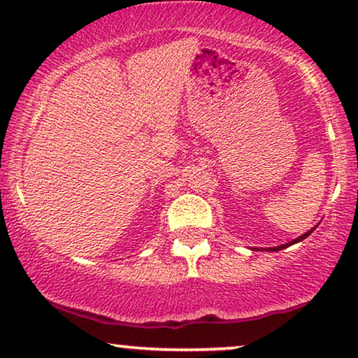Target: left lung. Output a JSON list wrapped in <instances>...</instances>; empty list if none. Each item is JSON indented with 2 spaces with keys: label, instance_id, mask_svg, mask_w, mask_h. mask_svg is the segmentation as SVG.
<instances>
[{
  "label": "left lung",
  "instance_id": "obj_1",
  "mask_svg": "<svg viewBox=\"0 0 358 358\" xmlns=\"http://www.w3.org/2000/svg\"><path fill=\"white\" fill-rule=\"evenodd\" d=\"M314 231V229H310L309 231H306V234H303L301 236H298V238L296 240H292V241H289V243H286V245H281V247H276V248H268V250H271V252H278V250H282V248H287V247H291V245H294V243H298V241H301V240H304V238H308V236L313 234Z\"/></svg>",
  "mask_w": 358,
  "mask_h": 358
}]
</instances>
